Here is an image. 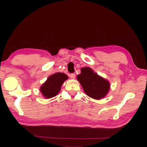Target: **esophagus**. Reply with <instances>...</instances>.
Wrapping results in <instances>:
<instances>
[{"label":"esophagus","instance_id":"34e87169","mask_svg":"<svg viewBox=\"0 0 147 147\" xmlns=\"http://www.w3.org/2000/svg\"><path fill=\"white\" fill-rule=\"evenodd\" d=\"M70 78H71V79H75V78H76V74H70Z\"/></svg>","mask_w":147,"mask_h":147}]
</instances>
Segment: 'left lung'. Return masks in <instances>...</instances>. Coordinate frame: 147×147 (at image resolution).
I'll return each mask as SVG.
<instances>
[{"label":"left lung","mask_w":147,"mask_h":147,"mask_svg":"<svg viewBox=\"0 0 147 147\" xmlns=\"http://www.w3.org/2000/svg\"><path fill=\"white\" fill-rule=\"evenodd\" d=\"M77 80L85 93L94 99L100 100L105 97L110 90L109 82L98 76L90 67H82L81 74L77 76Z\"/></svg>","instance_id":"8db88e82"}]
</instances>
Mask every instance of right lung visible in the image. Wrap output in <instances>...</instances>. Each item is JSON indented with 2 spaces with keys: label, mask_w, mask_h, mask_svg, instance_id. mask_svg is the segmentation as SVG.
<instances>
[{
  "label": "right lung",
  "mask_w": 147,
  "mask_h": 147,
  "mask_svg": "<svg viewBox=\"0 0 147 147\" xmlns=\"http://www.w3.org/2000/svg\"><path fill=\"white\" fill-rule=\"evenodd\" d=\"M68 76L63 73H55L48 77L45 82L40 88V92L45 98H51L55 96L61 90V85Z\"/></svg>",
  "instance_id": "right-lung-1"
}]
</instances>
